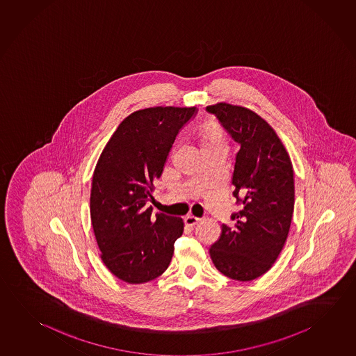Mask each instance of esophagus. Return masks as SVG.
I'll list each match as a JSON object with an SVG mask.
<instances>
[{
	"instance_id": "esophagus-1",
	"label": "esophagus",
	"mask_w": 356,
	"mask_h": 356,
	"mask_svg": "<svg viewBox=\"0 0 356 356\" xmlns=\"http://www.w3.org/2000/svg\"><path fill=\"white\" fill-rule=\"evenodd\" d=\"M185 222H186V225H188V226H195V225L201 222V218H196V216H193V215H187L186 218H185Z\"/></svg>"
}]
</instances>
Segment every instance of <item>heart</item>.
Segmentation results:
<instances>
[{
	"instance_id": "1",
	"label": "heart",
	"mask_w": 356,
	"mask_h": 356,
	"mask_svg": "<svg viewBox=\"0 0 356 356\" xmlns=\"http://www.w3.org/2000/svg\"><path fill=\"white\" fill-rule=\"evenodd\" d=\"M222 134L215 122H209L202 130V143L204 145L222 144Z\"/></svg>"
}]
</instances>
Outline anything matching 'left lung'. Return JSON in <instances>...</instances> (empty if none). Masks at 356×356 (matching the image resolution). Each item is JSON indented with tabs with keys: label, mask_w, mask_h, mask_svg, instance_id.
Listing matches in <instances>:
<instances>
[{
	"label": "left lung",
	"mask_w": 356,
	"mask_h": 356,
	"mask_svg": "<svg viewBox=\"0 0 356 356\" xmlns=\"http://www.w3.org/2000/svg\"><path fill=\"white\" fill-rule=\"evenodd\" d=\"M240 145L232 195L241 207L211 245L215 268L232 280L251 281L271 268L285 245L295 202L293 163L274 129L246 107H206Z\"/></svg>",
	"instance_id": "8db88e82"
}]
</instances>
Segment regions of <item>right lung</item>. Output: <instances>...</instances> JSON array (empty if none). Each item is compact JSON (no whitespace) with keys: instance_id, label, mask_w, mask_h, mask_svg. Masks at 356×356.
Here are the masks:
<instances>
[{"instance_id":"add662e5","label":"right lung","mask_w":356,"mask_h":356,"mask_svg":"<svg viewBox=\"0 0 356 356\" xmlns=\"http://www.w3.org/2000/svg\"><path fill=\"white\" fill-rule=\"evenodd\" d=\"M196 107L157 106L129 115L96 163L90 213L101 260L120 280L144 284L169 268L181 218L152 215L154 181Z\"/></svg>"}]
</instances>
